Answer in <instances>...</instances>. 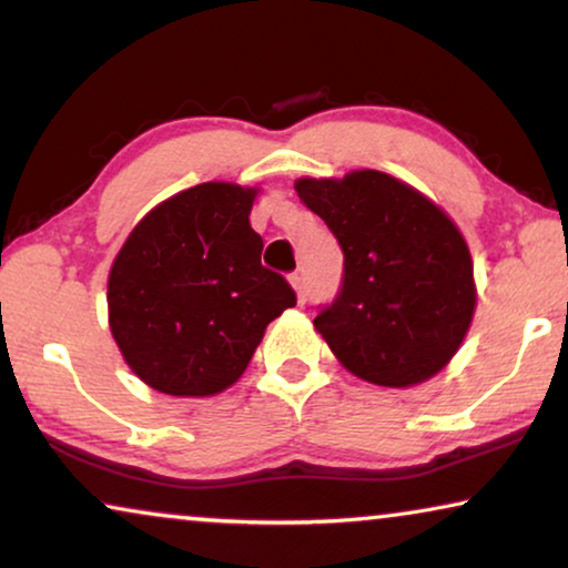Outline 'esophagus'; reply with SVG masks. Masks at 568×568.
Wrapping results in <instances>:
<instances>
[{"label":"esophagus","mask_w":568,"mask_h":568,"mask_svg":"<svg viewBox=\"0 0 568 568\" xmlns=\"http://www.w3.org/2000/svg\"><path fill=\"white\" fill-rule=\"evenodd\" d=\"M290 284H292L294 294H297V300L305 302L307 300V292H305V278H302V274H292L290 276Z\"/></svg>","instance_id":"1"}]
</instances>
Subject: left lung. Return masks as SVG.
<instances>
[{
    "instance_id": "obj_1",
    "label": "left lung",
    "mask_w": 568,
    "mask_h": 568,
    "mask_svg": "<svg viewBox=\"0 0 568 568\" xmlns=\"http://www.w3.org/2000/svg\"><path fill=\"white\" fill-rule=\"evenodd\" d=\"M294 191L344 251V284L315 328L352 375L414 387L463 346L476 278L463 232L414 185L379 170L300 178Z\"/></svg>"
}]
</instances>
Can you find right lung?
I'll return each instance as SVG.
<instances>
[{
  "label": "right lung",
  "mask_w": 568,
  "mask_h": 568,
  "mask_svg": "<svg viewBox=\"0 0 568 568\" xmlns=\"http://www.w3.org/2000/svg\"><path fill=\"white\" fill-rule=\"evenodd\" d=\"M258 189L209 181L146 212L108 274V325L123 362L152 390L209 398L251 364L266 325L297 305L261 266L251 227Z\"/></svg>",
  "instance_id": "obj_1"
}]
</instances>
